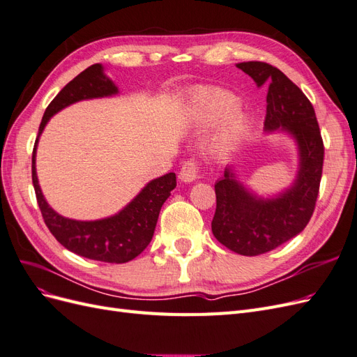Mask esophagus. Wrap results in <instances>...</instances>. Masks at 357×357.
<instances>
[{
  "instance_id": "esophagus-1",
  "label": "esophagus",
  "mask_w": 357,
  "mask_h": 357,
  "mask_svg": "<svg viewBox=\"0 0 357 357\" xmlns=\"http://www.w3.org/2000/svg\"><path fill=\"white\" fill-rule=\"evenodd\" d=\"M199 177V167L195 160H188L178 172V178L183 183H192Z\"/></svg>"
}]
</instances>
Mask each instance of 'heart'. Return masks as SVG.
Here are the masks:
<instances>
[{"mask_svg":"<svg viewBox=\"0 0 357 357\" xmlns=\"http://www.w3.org/2000/svg\"><path fill=\"white\" fill-rule=\"evenodd\" d=\"M238 105L240 101L235 95L219 89L199 91L190 98L192 121L201 128L213 126L230 117L218 142V149L222 153L234 149L247 129V119L236 112Z\"/></svg>","mask_w":357,"mask_h":357,"instance_id":"1","label":"heart"}]
</instances>
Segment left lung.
Masks as SVG:
<instances>
[{"instance_id":"obj_1","label":"left lung","mask_w":357,"mask_h":357,"mask_svg":"<svg viewBox=\"0 0 357 357\" xmlns=\"http://www.w3.org/2000/svg\"><path fill=\"white\" fill-rule=\"evenodd\" d=\"M236 68L250 75L257 88L268 84L265 132L289 135L299 160L295 180L275 195L261 197L248 189L232 165L215 181L213 235L235 253L257 256L304 231L319 195L325 149L314 109L294 82L265 62H241Z\"/></svg>"}]
</instances>
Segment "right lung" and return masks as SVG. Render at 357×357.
Wrapping results in <instances>:
<instances>
[{
  "label": "right lung",
  "mask_w": 357,
  "mask_h": 357,
  "mask_svg": "<svg viewBox=\"0 0 357 357\" xmlns=\"http://www.w3.org/2000/svg\"><path fill=\"white\" fill-rule=\"evenodd\" d=\"M119 93L116 83L107 77L101 63L82 71L53 100L41 119L38 137L32 152V183L43 219L53 236L67 250L107 264L132 261L152 241L160 207L169 198L177 181L174 172L150 180L138 195L109 218L98 220H75L63 218L47 204L38 185L36 156L40 135L52 116L66 107L84 100L104 98Z\"/></svg>",
  "instance_id": "right-lung-1"
}]
</instances>
